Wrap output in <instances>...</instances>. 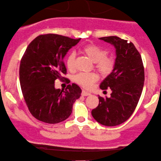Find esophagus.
Returning <instances> with one entry per match:
<instances>
[{
    "mask_svg": "<svg viewBox=\"0 0 161 161\" xmlns=\"http://www.w3.org/2000/svg\"><path fill=\"white\" fill-rule=\"evenodd\" d=\"M81 95L84 96V97H86V96L90 95V93H88V92L85 91V90H82V92H81Z\"/></svg>",
    "mask_w": 161,
    "mask_h": 161,
    "instance_id": "obj_1",
    "label": "esophagus"
}]
</instances>
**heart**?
Instances as JSON below:
<instances>
[{"instance_id": "b5f03b06", "label": "heart", "mask_w": 161, "mask_h": 161, "mask_svg": "<svg viewBox=\"0 0 161 161\" xmlns=\"http://www.w3.org/2000/svg\"><path fill=\"white\" fill-rule=\"evenodd\" d=\"M81 52L93 61L94 68L102 75H108L113 71L115 67V59L107 55L106 50L95 44L86 45L81 48ZM75 53L70 52L66 58V66L68 70L75 69ZM75 82L85 89H90L94 83L98 80V76L96 73H80L75 75Z\"/></svg>"}]
</instances>
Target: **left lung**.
Listing matches in <instances>:
<instances>
[{
	"instance_id": "left-lung-1",
	"label": "left lung",
	"mask_w": 161,
	"mask_h": 161,
	"mask_svg": "<svg viewBox=\"0 0 161 161\" xmlns=\"http://www.w3.org/2000/svg\"><path fill=\"white\" fill-rule=\"evenodd\" d=\"M100 39L115 46L116 58L113 71L100 86L103 90L110 88L111 97L99 96V105L91 114L101 125L115 126L129 119L138 105L144 86V65L132 42L117 36Z\"/></svg>"
}]
</instances>
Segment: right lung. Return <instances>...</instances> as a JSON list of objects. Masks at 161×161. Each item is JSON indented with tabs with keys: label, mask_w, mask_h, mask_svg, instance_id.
<instances>
[{
	"label": "right lung",
	"mask_w": 161,
	"mask_h": 161,
	"mask_svg": "<svg viewBox=\"0 0 161 161\" xmlns=\"http://www.w3.org/2000/svg\"><path fill=\"white\" fill-rule=\"evenodd\" d=\"M80 40L58 34H43L27 47L19 65V81L27 107L36 119L56 124L71 114L81 89L75 84L68 85L64 90L55 89V81L67 79L62 77L67 74L63 58Z\"/></svg>",
	"instance_id": "obj_1"
}]
</instances>
